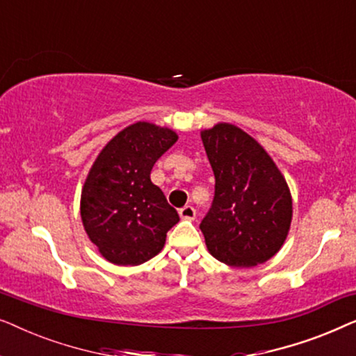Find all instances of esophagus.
Wrapping results in <instances>:
<instances>
[{"mask_svg":"<svg viewBox=\"0 0 356 356\" xmlns=\"http://www.w3.org/2000/svg\"><path fill=\"white\" fill-rule=\"evenodd\" d=\"M179 217L184 218V220H193L196 217V209L193 206H184L179 209Z\"/></svg>","mask_w":356,"mask_h":356,"instance_id":"esophagus-1","label":"esophagus"}]
</instances>
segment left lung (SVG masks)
<instances>
[{"label": "left lung", "mask_w": 356, "mask_h": 356, "mask_svg": "<svg viewBox=\"0 0 356 356\" xmlns=\"http://www.w3.org/2000/svg\"><path fill=\"white\" fill-rule=\"evenodd\" d=\"M201 139L216 177L212 207L199 225L209 252L232 267L269 261L284 246L293 217L285 177L235 124H213L201 131Z\"/></svg>", "instance_id": "1"}]
</instances>
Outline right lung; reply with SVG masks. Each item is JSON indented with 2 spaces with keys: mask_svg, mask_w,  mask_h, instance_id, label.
Instances as JSON below:
<instances>
[{
  "mask_svg": "<svg viewBox=\"0 0 356 356\" xmlns=\"http://www.w3.org/2000/svg\"><path fill=\"white\" fill-rule=\"evenodd\" d=\"M177 140L173 129L138 121L111 138L92 163L81 193V218L89 240L111 264L152 259L179 222L162 189L150 181L154 163Z\"/></svg>",
  "mask_w": 356,
  "mask_h": 356,
  "instance_id": "add662e5",
  "label": "right lung"
}]
</instances>
